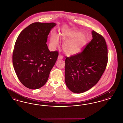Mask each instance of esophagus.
<instances>
[{"label":"esophagus","instance_id":"esophagus-1","mask_svg":"<svg viewBox=\"0 0 123 123\" xmlns=\"http://www.w3.org/2000/svg\"><path fill=\"white\" fill-rule=\"evenodd\" d=\"M63 56L62 55H59L58 57V60H62V59H63Z\"/></svg>","mask_w":123,"mask_h":123}]
</instances>
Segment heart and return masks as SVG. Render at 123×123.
Wrapping results in <instances>:
<instances>
[{"instance_id":"1","label":"heart","mask_w":123,"mask_h":123,"mask_svg":"<svg viewBox=\"0 0 123 123\" xmlns=\"http://www.w3.org/2000/svg\"><path fill=\"white\" fill-rule=\"evenodd\" d=\"M61 39L64 42L62 49L65 53L68 56L77 55L81 52L86 45L88 38L87 36L80 31H68L62 35ZM59 44L58 37L55 34L50 38V45L53 48H56Z\"/></svg>"}]
</instances>
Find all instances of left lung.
Masks as SVG:
<instances>
[{"label": "left lung", "mask_w": 123, "mask_h": 123, "mask_svg": "<svg viewBox=\"0 0 123 123\" xmlns=\"http://www.w3.org/2000/svg\"><path fill=\"white\" fill-rule=\"evenodd\" d=\"M92 39L83 51L66 57L65 80L68 88L80 93L97 84L105 70L108 62V50L103 37L92 31Z\"/></svg>", "instance_id": "8db88e82"}]
</instances>
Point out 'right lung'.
Here are the masks:
<instances>
[{
  "label": "right lung",
  "instance_id": "add662e5",
  "mask_svg": "<svg viewBox=\"0 0 123 123\" xmlns=\"http://www.w3.org/2000/svg\"><path fill=\"white\" fill-rule=\"evenodd\" d=\"M56 25L54 23H34L23 30L17 39L12 62L21 83L37 89L47 82L55 64L58 52H50L46 44L48 36Z\"/></svg>",
  "mask_w": 123,
  "mask_h": 123
}]
</instances>
